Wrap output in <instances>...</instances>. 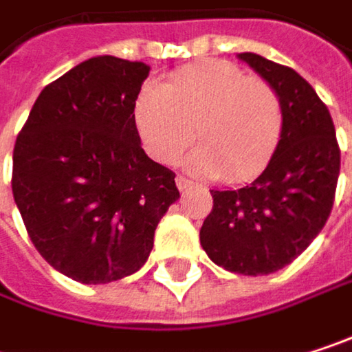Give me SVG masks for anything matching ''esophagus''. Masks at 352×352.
Segmentation results:
<instances>
[{
	"mask_svg": "<svg viewBox=\"0 0 352 352\" xmlns=\"http://www.w3.org/2000/svg\"><path fill=\"white\" fill-rule=\"evenodd\" d=\"M175 183H177V187H179L181 191L193 185V181H191V179H187V177H183V175H177L175 177Z\"/></svg>",
	"mask_w": 352,
	"mask_h": 352,
	"instance_id": "34e87169",
	"label": "esophagus"
}]
</instances>
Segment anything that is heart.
Masks as SVG:
<instances>
[{"instance_id":"b5f03b06","label":"heart","mask_w":352,"mask_h":352,"mask_svg":"<svg viewBox=\"0 0 352 352\" xmlns=\"http://www.w3.org/2000/svg\"><path fill=\"white\" fill-rule=\"evenodd\" d=\"M136 126L146 151L173 163L193 140L201 146L189 165L226 183L256 177L275 155L283 132V106L263 79L226 60L181 69L167 87L148 85L136 102Z\"/></svg>"}]
</instances>
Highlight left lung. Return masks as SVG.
<instances>
[{
	"label": "left lung",
	"mask_w": 352,
	"mask_h": 352,
	"mask_svg": "<svg viewBox=\"0 0 352 352\" xmlns=\"http://www.w3.org/2000/svg\"><path fill=\"white\" fill-rule=\"evenodd\" d=\"M279 96L283 132L267 169L241 189H210L199 241L226 271L269 275L298 258L324 228L340 173V148L326 104L292 67L241 52Z\"/></svg>",
	"instance_id": "1"
}]
</instances>
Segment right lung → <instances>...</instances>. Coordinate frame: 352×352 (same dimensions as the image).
<instances>
[{"label":"right lung","instance_id":"1","mask_svg":"<svg viewBox=\"0 0 352 352\" xmlns=\"http://www.w3.org/2000/svg\"><path fill=\"white\" fill-rule=\"evenodd\" d=\"M140 60L94 56L48 83L14 146L12 191L42 258L79 283H109L148 258L179 197L175 173L140 146Z\"/></svg>","mask_w":352,"mask_h":352}]
</instances>
